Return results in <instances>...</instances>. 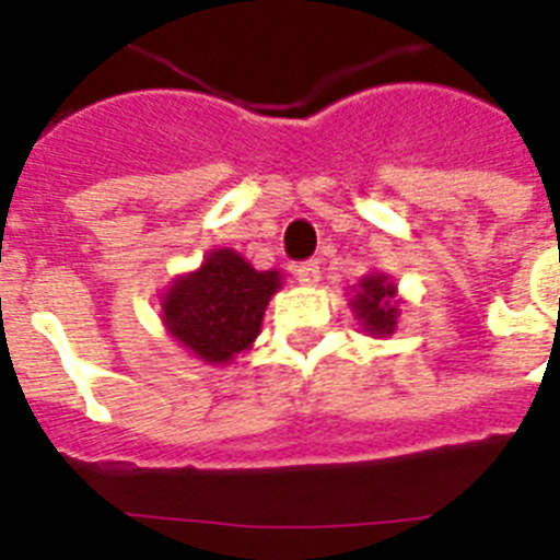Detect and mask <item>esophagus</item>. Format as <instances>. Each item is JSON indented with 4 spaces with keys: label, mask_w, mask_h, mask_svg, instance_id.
Instances as JSON below:
<instances>
[{
    "label": "esophagus",
    "mask_w": 560,
    "mask_h": 560,
    "mask_svg": "<svg viewBox=\"0 0 560 560\" xmlns=\"http://www.w3.org/2000/svg\"><path fill=\"white\" fill-rule=\"evenodd\" d=\"M294 275L303 285H316L319 283V277H323V271H319V264H316V260H305V264L296 266Z\"/></svg>",
    "instance_id": "34e87169"
}]
</instances>
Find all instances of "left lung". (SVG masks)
Wrapping results in <instances>:
<instances>
[{"instance_id":"8db88e82","label":"left lung","mask_w":560,"mask_h":560,"mask_svg":"<svg viewBox=\"0 0 560 560\" xmlns=\"http://www.w3.org/2000/svg\"><path fill=\"white\" fill-rule=\"evenodd\" d=\"M350 296V311L359 319V328L373 339H384L398 330L400 316V296L398 285L384 271H370L353 285Z\"/></svg>"}]
</instances>
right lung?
<instances>
[{
	"label": "right lung",
	"mask_w": 560,
	"mask_h": 560,
	"mask_svg": "<svg viewBox=\"0 0 560 560\" xmlns=\"http://www.w3.org/2000/svg\"><path fill=\"white\" fill-rule=\"evenodd\" d=\"M277 289H283V271H257L235 249L221 246L162 291V325L196 359L230 364L257 339Z\"/></svg>",
	"instance_id": "obj_1"
}]
</instances>
